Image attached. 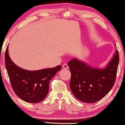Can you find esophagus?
Instances as JSON below:
<instances>
[{
	"label": "esophagus",
	"instance_id": "34e87169",
	"mask_svg": "<svg viewBox=\"0 0 125 125\" xmlns=\"http://www.w3.org/2000/svg\"><path fill=\"white\" fill-rule=\"evenodd\" d=\"M63 69H67L69 68V67H68V66H67V64H63Z\"/></svg>",
	"mask_w": 125,
	"mask_h": 125
}]
</instances>
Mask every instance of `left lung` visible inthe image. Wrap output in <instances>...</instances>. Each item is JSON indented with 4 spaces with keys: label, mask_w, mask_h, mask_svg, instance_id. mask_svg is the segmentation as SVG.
Masks as SVG:
<instances>
[{
    "label": "left lung",
    "mask_w": 125,
    "mask_h": 125,
    "mask_svg": "<svg viewBox=\"0 0 125 125\" xmlns=\"http://www.w3.org/2000/svg\"><path fill=\"white\" fill-rule=\"evenodd\" d=\"M119 56L117 50L106 67L96 68L76 58L68 62L71 72L70 87L76 98L94 103L109 92L115 84Z\"/></svg>",
    "instance_id": "left-lung-1"
}]
</instances>
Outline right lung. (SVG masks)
<instances>
[{"mask_svg":"<svg viewBox=\"0 0 125 125\" xmlns=\"http://www.w3.org/2000/svg\"><path fill=\"white\" fill-rule=\"evenodd\" d=\"M5 66L15 94L21 100L33 104L40 102L46 97L50 81L62 69L61 66L59 65L39 71L23 69L10 59L8 46L5 52Z\"/></svg>","mask_w":125,"mask_h":125,"instance_id":"1","label":"right lung"}]
</instances>
